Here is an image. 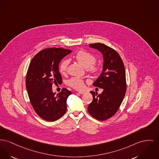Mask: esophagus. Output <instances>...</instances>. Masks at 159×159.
I'll return each mask as SVG.
<instances>
[{
  "label": "esophagus",
  "mask_w": 159,
  "mask_h": 159,
  "mask_svg": "<svg viewBox=\"0 0 159 159\" xmlns=\"http://www.w3.org/2000/svg\"><path fill=\"white\" fill-rule=\"evenodd\" d=\"M85 93V92L84 91H79V93H80V94H84Z\"/></svg>",
  "instance_id": "34e87169"
}]
</instances>
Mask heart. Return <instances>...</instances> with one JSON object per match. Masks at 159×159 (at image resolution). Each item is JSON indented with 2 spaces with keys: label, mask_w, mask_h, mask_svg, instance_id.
<instances>
[{
  "label": "heart",
  "mask_w": 159,
  "mask_h": 159,
  "mask_svg": "<svg viewBox=\"0 0 159 159\" xmlns=\"http://www.w3.org/2000/svg\"><path fill=\"white\" fill-rule=\"evenodd\" d=\"M75 57L79 63L86 68L88 72L91 75H96L101 72L102 66L95 63L97 57L93 53L86 50H80L75 54ZM68 63L67 59L61 62L59 66V71L61 75H65L66 73ZM66 84L77 90H82L84 87V80L77 77H71L66 81Z\"/></svg>",
  "instance_id": "heart-1"
}]
</instances>
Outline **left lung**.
Wrapping results in <instances>:
<instances>
[{
	"mask_svg": "<svg viewBox=\"0 0 159 159\" xmlns=\"http://www.w3.org/2000/svg\"><path fill=\"white\" fill-rule=\"evenodd\" d=\"M103 55L104 65L101 75L94 82V86L103 89L101 94L91 91L93 100L88 105V111L95 119L105 121L113 116L119 109L126 92L125 67L118 53L104 44H90Z\"/></svg>",
	"mask_w": 159,
	"mask_h": 159,
	"instance_id": "left-lung-1",
	"label": "left lung"
}]
</instances>
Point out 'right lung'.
Masks as SVG:
<instances>
[{"instance_id":"add662e5","label":"right lung","mask_w":159,"mask_h":159,"mask_svg":"<svg viewBox=\"0 0 159 159\" xmlns=\"http://www.w3.org/2000/svg\"><path fill=\"white\" fill-rule=\"evenodd\" d=\"M72 51L52 47L39 52L32 58L26 77L30 102L38 115L47 121H55L66 111V99L71 92L66 88L55 95L52 84H62L59 72L61 61Z\"/></svg>"}]
</instances>
